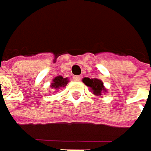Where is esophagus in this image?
Returning <instances> with one entry per match:
<instances>
[{
  "instance_id": "esophagus-1",
  "label": "esophagus",
  "mask_w": 151,
  "mask_h": 151,
  "mask_svg": "<svg viewBox=\"0 0 151 151\" xmlns=\"http://www.w3.org/2000/svg\"><path fill=\"white\" fill-rule=\"evenodd\" d=\"M81 79V77L80 76H74L73 77V80H75V81H79Z\"/></svg>"
}]
</instances>
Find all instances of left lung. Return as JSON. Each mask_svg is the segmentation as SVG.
Here are the masks:
<instances>
[{
  "instance_id": "obj_1",
  "label": "left lung",
  "mask_w": 151,
  "mask_h": 151,
  "mask_svg": "<svg viewBox=\"0 0 151 151\" xmlns=\"http://www.w3.org/2000/svg\"><path fill=\"white\" fill-rule=\"evenodd\" d=\"M83 82L87 86L91 87L93 94H95V95H101L102 92H106V89L103 86V83L100 79H97V78L90 79L89 78H85L83 79Z\"/></svg>"
}]
</instances>
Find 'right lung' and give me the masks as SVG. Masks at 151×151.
Masks as SVG:
<instances>
[{"label":"right lung","instance_id":"right-lung-1","mask_svg":"<svg viewBox=\"0 0 151 151\" xmlns=\"http://www.w3.org/2000/svg\"><path fill=\"white\" fill-rule=\"evenodd\" d=\"M68 80H67V78H64L62 76H58L56 77L54 79H53V83L51 84V87L52 88H59V87H62V86H66Z\"/></svg>","mask_w":151,"mask_h":151}]
</instances>
